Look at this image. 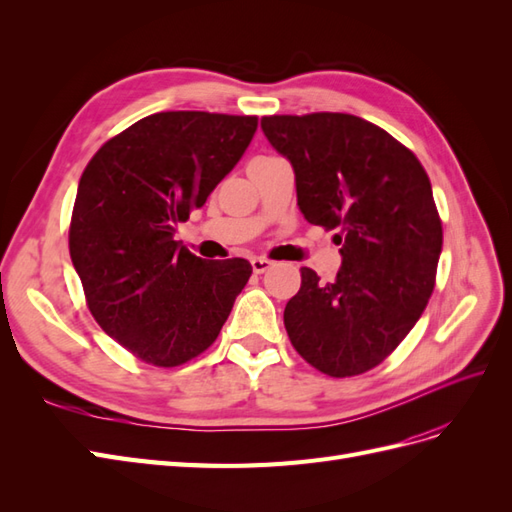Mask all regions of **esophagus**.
I'll return each mask as SVG.
<instances>
[{
    "label": "esophagus",
    "instance_id": "obj_1",
    "mask_svg": "<svg viewBox=\"0 0 512 512\" xmlns=\"http://www.w3.org/2000/svg\"><path fill=\"white\" fill-rule=\"evenodd\" d=\"M273 267V262L269 260V258H262V256H254L252 258V269H254V273H265V271H269Z\"/></svg>",
    "mask_w": 512,
    "mask_h": 512
}]
</instances>
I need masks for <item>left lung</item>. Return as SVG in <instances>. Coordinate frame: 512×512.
<instances>
[{"instance_id":"1","label":"left lung","mask_w":512,"mask_h":512,"mask_svg":"<svg viewBox=\"0 0 512 512\" xmlns=\"http://www.w3.org/2000/svg\"><path fill=\"white\" fill-rule=\"evenodd\" d=\"M260 128L292 164L309 224L337 230L333 282L301 269L284 309L290 342L333 378L380 365L421 318L436 286L442 222L421 162L399 141L346 113L271 115Z\"/></svg>"}]
</instances>
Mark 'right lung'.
I'll return each mask as SVG.
<instances>
[{"instance_id": "add662e5", "label": "right lung", "mask_w": 512, "mask_h": 512, "mask_svg": "<svg viewBox=\"0 0 512 512\" xmlns=\"http://www.w3.org/2000/svg\"><path fill=\"white\" fill-rule=\"evenodd\" d=\"M258 117L168 111L106 141L79 181L70 258L89 312L138 359L177 367L218 339L252 275L173 237L252 143Z\"/></svg>"}]
</instances>
